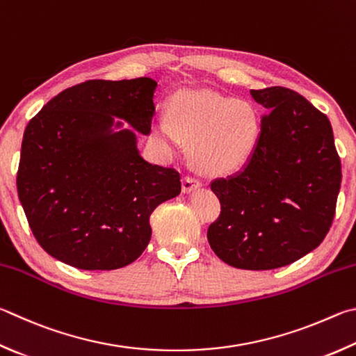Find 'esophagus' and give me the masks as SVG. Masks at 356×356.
I'll use <instances>...</instances> for the list:
<instances>
[{"instance_id": "obj_1", "label": "esophagus", "mask_w": 356, "mask_h": 356, "mask_svg": "<svg viewBox=\"0 0 356 356\" xmlns=\"http://www.w3.org/2000/svg\"><path fill=\"white\" fill-rule=\"evenodd\" d=\"M202 186V182L200 180L191 177V176H185L184 180H182V190L184 193H191L193 190L196 188H200Z\"/></svg>"}]
</instances>
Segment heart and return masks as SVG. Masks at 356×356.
I'll return each mask as SVG.
<instances>
[{
  "mask_svg": "<svg viewBox=\"0 0 356 356\" xmlns=\"http://www.w3.org/2000/svg\"><path fill=\"white\" fill-rule=\"evenodd\" d=\"M261 132L257 108L248 101L190 90L174 95L166 116L152 124V137L166 151L190 143L191 160L200 171L215 176L235 172L248 163Z\"/></svg>",
  "mask_w": 356,
  "mask_h": 356,
  "instance_id": "obj_1",
  "label": "heart"
}]
</instances>
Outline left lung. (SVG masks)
Here are the masks:
<instances>
[{"label":"left lung","instance_id":"8db88e82","mask_svg":"<svg viewBox=\"0 0 356 356\" xmlns=\"http://www.w3.org/2000/svg\"><path fill=\"white\" fill-rule=\"evenodd\" d=\"M250 95L269 113L243 170L210 184L221 215L207 238L230 266L266 270L297 261L324 241L342 174L330 121L312 102L285 87Z\"/></svg>","mask_w":356,"mask_h":356}]
</instances>
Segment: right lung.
<instances>
[{"label":"right lung","instance_id":"obj_1","mask_svg":"<svg viewBox=\"0 0 356 356\" xmlns=\"http://www.w3.org/2000/svg\"><path fill=\"white\" fill-rule=\"evenodd\" d=\"M157 82L87 81L54 96L26 126L18 197L38 244L86 270L127 266L151 240L149 216L182 185L171 168L140 156ZM126 120L132 129H124Z\"/></svg>","mask_w":356,"mask_h":356}]
</instances>
